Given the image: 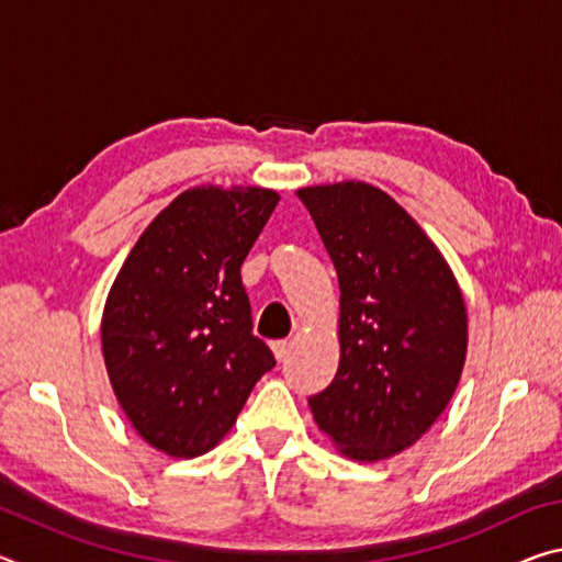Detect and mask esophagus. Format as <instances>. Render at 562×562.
<instances>
[{
    "mask_svg": "<svg viewBox=\"0 0 562 562\" xmlns=\"http://www.w3.org/2000/svg\"><path fill=\"white\" fill-rule=\"evenodd\" d=\"M272 351H274V357H278V361H284L288 359V355H290V341L288 339H278V341H272Z\"/></svg>",
    "mask_w": 562,
    "mask_h": 562,
    "instance_id": "esophagus-1",
    "label": "esophagus"
}]
</instances>
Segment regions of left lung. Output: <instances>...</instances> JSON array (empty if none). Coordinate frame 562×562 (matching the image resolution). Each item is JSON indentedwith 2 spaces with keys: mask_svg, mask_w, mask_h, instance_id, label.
<instances>
[{
  "mask_svg": "<svg viewBox=\"0 0 562 562\" xmlns=\"http://www.w3.org/2000/svg\"><path fill=\"white\" fill-rule=\"evenodd\" d=\"M339 280V367L310 396L319 429L355 461H382L431 429L469 345L463 294L429 235L361 180L300 188Z\"/></svg>",
  "mask_w": 562,
  "mask_h": 562,
  "instance_id": "1",
  "label": "left lung"
}]
</instances>
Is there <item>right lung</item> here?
<instances>
[{
    "label": "right lung",
    "instance_id": "1",
    "mask_svg": "<svg viewBox=\"0 0 562 562\" xmlns=\"http://www.w3.org/2000/svg\"><path fill=\"white\" fill-rule=\"evenodd\" d=\"M280 195L201 186L160 211L111 284L101 347L123 414L176 459L211 451L274 367L240 265Z\"/></svg>",
    "mask_w": 562,
    "mask_h": 562
}]
</instances>
